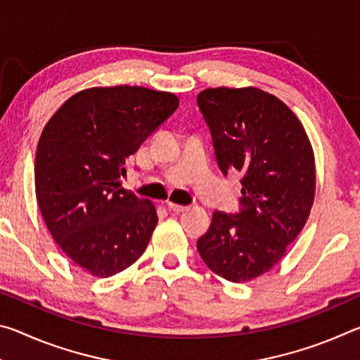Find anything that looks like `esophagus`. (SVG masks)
<instances>
[{
	"label": "esophagus",
	"instance_id": "obj_1",
	"mask_svg": "<svg viewBox=\"0 0 360 360\" xmlns=\"http://www.w3.org/2000/svg\"><path fill=\"white\" fill-rule=\"evenodd\" d=\"M167 205H168V208L172 210V211H174V212H182V211H186V210H187V206H184V205H178V203H173V202H168Z\"/></svg>",
	"mask_w": 360,
	"mask_h": 360
}]
</instances>
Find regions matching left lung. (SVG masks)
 Instances as JSON below:
<instances>
[{
  "label": "left lung",
  "instance_id": "left-lung-1",
  "mask_svg": "<svg viewBox=\"0 0 360 360\" xmlns=\"http://www.w3.org/2000/svg\"><path fill=\"white\" fill-rule=\"evenodd\" d=\"M221 172L243 173L240 212L214 211L200 257L224 279L246 283L271 270L307 224L314 202L311 143L297 115L255 87L197 96Z\"/></svg>",
  "mask_w": 360,
  "mask_h": 360
}]
</instances>
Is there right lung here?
<instances>
[{
    "label": "right lung",
    "instance_id": "obj_1",
    "mask_svg": "<svg viewBox=\"0 0 360 360\" xmlns=\"http://www.w3.org/2000/svg\"><path fill=\"white\" fill-rule=\"evenodd\" d=\"M178 106L169 92L94 87L66 100L42 130L36 200L52 238L90 275L120 273L148 248L155 206L122 187L120 178L127 158Z\"/></svg>",
    "mask_w": 360,
    "mask_h": 360
}]
</instances>
